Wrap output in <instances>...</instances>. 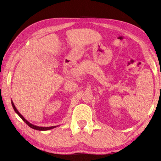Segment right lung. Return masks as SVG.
<instances>
[{"label": "right lung", "instance_id": "right-lung-1", "mask_svg": "<svg viewBox=\"0 0 161 161\" xmlns=\"http://www.w3.org/2000/svg\"><path fill=\"white\" fill-rule=\"evenodd\" d=\"M11 103H12V106H13V109L15 110V113L18 114V115L20 117V118L22 119V120H23V121L25 122V123L27 124V125H28V126L31 127V128H32V129H35V130H50V129H54V128H55V127H57V126H50V127H43V126H35V125H33V124H32L31 123H30L29 121H27V120L24 118V117L21 115V114L19 112V111H18V109L17 108H15V105H14V103H13V101L11 100Z\"/></svg>", "mask_w": 161, "mask_h": 161}]
</instances>
